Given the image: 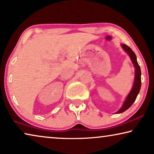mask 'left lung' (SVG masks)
<instances>
[{
    "label": "left lung",
    "mask_w": 154,
    "mask_h": 154,
    "mask_svg": "<svg viewBox=\"0 0 154 154\" xmlns=\"http://www.w3.org/2000/svg\"><path fill=\"white\" fill-rule=\"evenodd\" d=\"M121 46L122 48V49L127 52L128 56H129L133 64H134L135 68V77L134 85H133L131 90L129 93L128 94L127 97H126L122 106L116 112V114L123 113V112H125L126 110H127L128 108L134 104L137 95H138L141 87V70L137 61L136 55L134 53V52L129 47L127 46V45L122 43Z\"/></svg>",
    "instance_id": "left-lung-1"
}]
</instances>
